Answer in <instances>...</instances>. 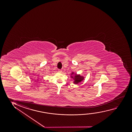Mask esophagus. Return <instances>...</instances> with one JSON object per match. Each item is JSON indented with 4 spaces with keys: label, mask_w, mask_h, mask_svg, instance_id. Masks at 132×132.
Listing matches in <instances>:
<instances>
[{
    "label": "esophagus",
    "mask_w": 132,
    "mask_h": 132,
    "mask_svg": "<svg viewBox=\"0 0 132 132\" xmlns=\"http://www.w3.org/2000/svg\"><path fill=\"white\" fill-rule=\"evenodd\" d=\"M58 72H60V73H61V72H62V70H61V69H59V70H58Z\"/></svg>",
    "instance_id": "esophagus-1"
}]
</instances>
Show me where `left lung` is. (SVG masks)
Instances as JSON below:
<instances>
[{"label": "left lung", "mask_w": 132, "mask_h": 132, "mask_svg": "<svg viewBox=\"0 0 132 132\" xmlns=\"http://www.w3.org/2000/svg\"><path fill=\"white\" fill-rule=\"evenodd\" d=\"M70 77L73 80V83L75 84H78L84 79V77L83 76H81L80 74H77L73 72L71 73Z\"/></svg>", "instance_id": "1"}]
</instances>
